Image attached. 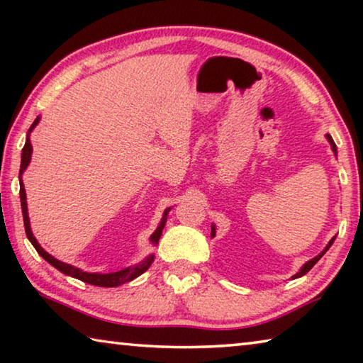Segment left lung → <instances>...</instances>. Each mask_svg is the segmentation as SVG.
Masks as SVG:
<instances>
[{
    "label": "left lung",
    "mask_w": 363,
    "mask_h": 363,
    "mask_svg": "<svg viewBox=\"0 0 363 363\" xmlns=\"http://www.w3.org/2000/svg\"><path fill=\"white\" fill-rule=\"evenodd\" d=\"M327 140H328V143H330V145H331V150H333V153H335V157L337 155V150H336V144H335V140L333 139H331V136H330V134H327ZM214 235H216V227H214V224L211 225V237H214ZM335 238L336 237H333V238H331V240L328 242V245H327V247H325L323 248V251H322V253H318L315 257H312V259H309V261H307L306 264H303V266H301V269L298 270V272L296 274H294L293 275V277L291 279H299V277H303V275L304 274H307V272H309V270L312 269V267H314L315 266V264H317V261L318 259H320V257L325 255V253H327V251L330 250V247H331V245H333V242H335Z\"/></svg>",
    "instance_id": "obj_1"
}]
</instances>
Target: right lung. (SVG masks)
I'll return each instance as SVG.
<instances>
[{
  "label": "right lung",
  "mask_w": 363,
  "mask_h": 363,
  "mask_svg": "<svg viewBox=\"0 0 363 363\" xmlns=\"http://www.w3.org/2000/svg\"><path fill=\"white\" fill-rule=\"evenodd\" d=\"M41 120V116H36V120L33 121V125L30 126V130L27 133V138H26V145H23L22 149V160H21V171H19V182H21V206H22V216H23V225H26V233L28 237V240L32 242V245L35 247V250L38 251V255L43 257V259H46L49 264H51L52 267H56L60 272L65 274V275H70L73 279H78L84 281V284H89V285H94V286H106V288H112V286H120L123 284H126V281H131L136 277H139L140 274H144L147 269L150 267V264L155 259V255H149L147 257H144L143 261L134 264V266L130 267H125L121 270H116V272H108V274H101V272H84V270L78 269L75 266H72V264H67L56 259V257L51 256L48 253V251L43 250L41 245L36 242V238L32 232V227H30V219H28V208H27V194H26V187H23V182H22V174L23 171L27 169V167L30 164V160H32V152H33V147L32 143H30V134L35 130V126L38 125ZM171 211V208H167L163 213V218L160 220L158 227L155 229V232L150 235V243L153 247H157L160 237H162V232L164 229V224H167V219H168V213Z\"/></svg>",
  "instance_id": "1"
}]
</instances>
